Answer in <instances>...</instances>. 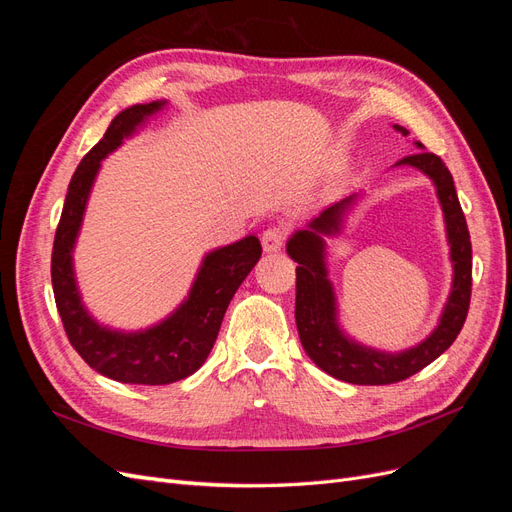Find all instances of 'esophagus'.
Instances as JSON below:
<instances>
[{
	"label": "esophagus",
	"mask_w": 512,
	"mask_h": 512,
	"mask_svg": "<svg viewBox=\"0 0 512 512\" xmlns=\"http://www.w3.org/2000/svg\"><path fill=\"white\" fill-rule=\"evenodd\" d=\"M286 235L288 230L284 226H271L262 232V247H265V252H280Z\"/></svg>",
	"instance_id": "1"
}]
</instances>
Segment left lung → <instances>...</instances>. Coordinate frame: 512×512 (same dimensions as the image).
<instances>
[{
    "label": "left lung",
    "mask_w": 512,
    "mask_h": 512,
    "mask_svg": "<svg viewBox=\"0 0 512 512\" xmlns=\"http://www.w3.org/2000/svg\"><path fill=\"white\" fill-rule=\"evenodd\" d=\"M401 134H408L406 128L393 126ZM421 147V143H416ZM395 166H414L425 173L436 185L440 207L446 222V237L451 245L453 262V286L438 327L423 339L421 344L404 352H380L367 348L350 339L337 324V303L333 284L329 282L327 260H324V237L337 235L344 224V213L354 203L352 194L339 203L324 209L318 218L307 224L305 230H297L290 237L286 252L297 262V305H294V318L301 344L322 371L329 376L350 384L380 386L401 382L416 371H421L438 356L451 348L457 339L463 322L468 316L470 294H472V243L466 224V215L461 211L459 198L451 170L429 151H416L412 156L401 158Z\"/></svg>",
    "instance_id": "obj_1"
}]
</instances>
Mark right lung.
<instances>
[{"label":"right lung","mask_w":512,"mask_h":512,"mask_svg":"<svg viewBox=\"0 0 512 512\" xmlns=\"http://www.w3.org/2000/svg\"><path fill=\"white\" fill-rule=\"evenodd\" d=\"M164 104L166 100H158L134 104L121 111L111 121L102 141L81 160L68 185L51 256L57 312L72 348L98 374L123 384L160 386L192 376L207 361L230 299L262 254L256 235L209 252L198 269L188 299L166 320L145 331H113L89 316L74 280L72 250L79 237L91 185L108 153L115 151L123 138L132 136L147 117L162 111Z\"/></svg>","instance_id":"obj_1"}]
</instances>
